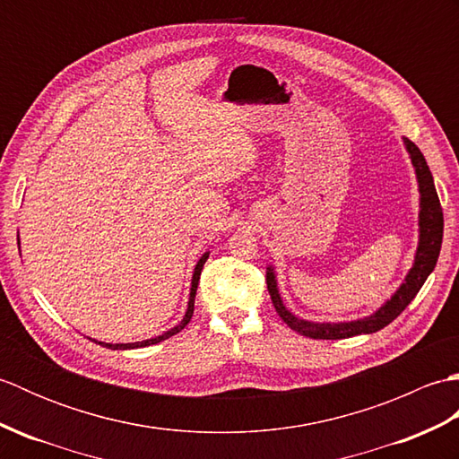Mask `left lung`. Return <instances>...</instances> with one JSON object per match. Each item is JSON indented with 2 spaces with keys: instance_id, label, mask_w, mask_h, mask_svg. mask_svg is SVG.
Listing matches in <instances>:
<instances>
[{
  "instance_id": "left-lung-1",
  "label": "left lung",
  "mask_w": 459,
  "mask_h": 459,
  "mask_svg": "<svg viewBox=\"0 0 459 459\" xmlns=\"http://www.w3.org/2000/svg\"><path fill=\"white\" fill-rule=\"evenodd\" d=\"M404 148L411 155L412 168L416 173L418 191H420V212H418V248L414 255V264L408 270L404 281L401 284L391 299H386L373 314L353 321H307L296 317L281 301L278 280L274 266L266 268V284L274 304L278 316L286 321L290 329L298 331L299 335H306L311 339H347L355 335H368L375 331L386 327L391 321H394L403 314L404 307L416 298L418 291L424 286L426 278L432 274L436 268L437 256H440L442 248V237H444V212L440 207V199L434 187V178L430 168L424 160L422 152L416 145L404 138Z\"/></svg>"
}]
</instances>
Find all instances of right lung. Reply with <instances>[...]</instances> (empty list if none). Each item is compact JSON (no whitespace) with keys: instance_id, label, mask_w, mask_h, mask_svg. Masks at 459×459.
<instances>
[{"instance_id":"obj_1","label":"right lung","mask_w":459,"mask_h":459,"mask_svg":"<svg viewBox=\"0 0 459 459\" xmlns=\"http://www.w3.org/2000/svg\"><path fill=\"white\" fill-rule=\"evenodd\" d=\"M17 245H19V242H17ZM207 258H209V252H204V255L199 258L197 264H195V270H193V280H191V291H189V301H187V311H185V316H183V319L179 321V325L171 327L169 331H165V333H161V335H158V337H152V339H145V341H135V343H102V341H96V339H92L94 343H99V345H102V347H108V349H138V347L155 345V343H160V341H165V339H169L171 335L179 333V331H181L185 325H187L189 321H191V317H193V309H195V294H197L199 276H201V270H203V266H204V262H207Z\"/></svg>"}]
</instances>
